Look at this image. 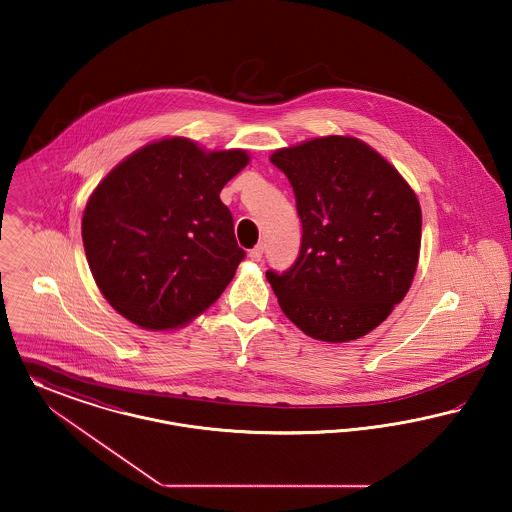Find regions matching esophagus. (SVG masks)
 Wrapping results in <instances>:
<instances>
[{
    "label": "esophagus",
    "mask_w": 512,
    "mask_h": 512,
    "mask_svg": "<svg viewBox=\"0 0 512 512\" xmlns=\"http://www.w3.org/2000/svg\"><path fill=\"white\" fill-rule=\"evenodd\" d=\"M248 256H250V260H252V262H260V260H262V256H264V246H262V244L254 246V248L250 250V254H248Z\"/></svg>",
    "instance_id": "obj_1"
}]
</instances>
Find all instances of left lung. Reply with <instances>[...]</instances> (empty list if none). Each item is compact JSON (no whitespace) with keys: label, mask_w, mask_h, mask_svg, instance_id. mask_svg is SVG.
Listing matches in <instances>:
<instances>
[{"label":"left lung","mask_w":512,"mask_h":512,"mask_svg":"<svg viewBox=\"0 0 512 512\" xmlns=\"http://www.w3.org/2000/svg\"><path fill=\"white\" fill-rule=\"evenodd\" d=\"M269 162L291 181L302 221L295 266L266 273L283 314L325 343L368 335L412 285L422 243L416 192L354 136L310 138Z\"/></svg>","instance_id":"8db88e82"}]
</instances>
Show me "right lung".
<instances>
[{
    "label": "right lung",
    "instance_id": "obj_1",
    "mask_svg": "<svg viewBox=\"0 0 512 512\" xmlns=\"http://www.w3.org/2000/svg\"><path fill=\"white\" fill-rule=\"evenodd\" d=\"M248 162L241 148L167 136L109 171L86 202L82 244L113 310L169 331L216 302L244 258L219 192Z\"/></svg>",
    "mask_w": 512,
    "mask_h": 512
}]
</instances>
